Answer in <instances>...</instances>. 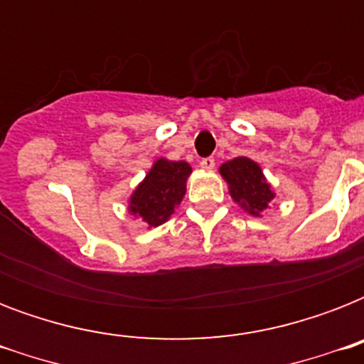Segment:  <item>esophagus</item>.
Instances as JSON below:
<instances>
[{
  "label": "esophagus",
  "mask_w": 364,
  "mask_h": 364,
  "mask_svg": "<svg viewBox=\"0 0 364 364\" xmlns=\"http://www.w3.org/2000/svg\"><path fill=\"white\" fill-rule=\"evenodd\" d=\"M200 168L205 171H211L213 168H215V159H211V156H208V159H202L200 160Z\"/></svg>",
  "instance_id": "34e87169"
}]
</instances>
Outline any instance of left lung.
Here are the masks:
<instances>
[{
    "label": "left lung",
    "mask_w": 364,
    "mask_h": 364,
    "mask_svg": "<svg viewBox=\"0 0 364 364\" xmlns=\"http://www.w3.org/2000/svg\"><path fill=\"white\" fill-rule=\"evenodd\" d=\"M219 171L227 181L232 200L243 211H247L249 215L260 217L262 211L268 210L276 193L272 191V185L266 181L264 173L255 160L238 156L225 162Z\"/></svg>",
    "instance_id": "left-lung-1"
}]
</instances>
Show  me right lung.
Listing matches in <instances>:
<instances>
[{"mask_svg":"<svg viewBox=\"0 0 364 364\" xmlns=\"http://www.w3.org/2000/svg\"><path fill=\"white\" fill-rule=\"evenodd\" d=\"M191 166L183 160H154L153 168L128 200V211L149 228L166 223L187 193Z\"/></svg>","mask_w":364,"mask_h":364,"instance_id":"add662e5","label":"right lung"}]
</instances>
